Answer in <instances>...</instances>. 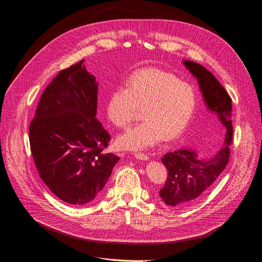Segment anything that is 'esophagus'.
<instances>
[{
	"label": "esophagus",
	"instance_id": "1",
	"mask_svg": "<svg viewBox=\"0 0 262 262\" xmlns=\"http://www.w3.org/2000/svg\"><path fill=\"white\" fill-rule=\"evenodd\" d=\"M134 155H135L136 158H138V159H140V160H147V159L149 158V156H148L147 154L142 153V152H136Z\"/></svg>",
	"mask_w": 262,
	"mask_h": 262
}]
</instances>
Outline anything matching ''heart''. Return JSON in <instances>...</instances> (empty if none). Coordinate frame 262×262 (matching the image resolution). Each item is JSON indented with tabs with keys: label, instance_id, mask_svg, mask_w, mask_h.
I'll list each match as a JSON object with an SVG mask.
<instances>
[{
	"label": "heart",
	"instance_id": "1",
	"mask_svg": "<svg viewBox=\"0 0 262 262\" xmlns=\"http://www.w3.org/2000/svg\"><path fill=\"white\" fill-rule=\"evenodd\" d=\"M198 104L193 86L158 69H145L130 75L125 87L115 89L106 103L107 118L126 128L143 108V121L118 137L125 150H142L178 138L188 126Z\"/></svg>",
	"mask_w": 262,
	"mask_h": 262
}]
</instances>
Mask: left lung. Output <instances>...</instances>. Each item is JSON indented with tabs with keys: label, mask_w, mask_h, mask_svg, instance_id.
Wrapping results in <instances>:
<instances>
[{
	"label": "left lung",
	"mask_w": 262,
	"mask_h": 262,
	"mask_svg": "<svg viewBox=\"0 0 262 262\" xmlns=\"http://www.w3.org/2000/svg\"><path fill=\"white\" fill-rule=\"evenodd\" d=\"M183 63L198 79L206 105L218 115L225 127V138L216 155L209 159L200 158L190 149H179L163 155L161 161L167 169V178L159 196L164 204L176 209L194 204L220 176L229 161L233 134L231 98L224 87L202 64L191 60H184Z\"/></svg>",
	"instance_id": "8db88e82"
}]
</instances>
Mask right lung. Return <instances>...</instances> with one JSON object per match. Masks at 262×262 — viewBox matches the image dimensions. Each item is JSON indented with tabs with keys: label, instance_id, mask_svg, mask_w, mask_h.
I'll return each mask as SVG.
<instances>
[{
	"label": "right lung",
	"instance_id": "right-lung-1",
	"mask_svg": "<svg viewBox=\"0 0 262 262\" xmlns=\"http://www.w3.org/2000/svg\"><path fill=\"white\" fill-rule=\"evenodd\" d=\"M83 62L61 70L48 84L29 128L40 178L71 205L95 200L119 160L105 152L110 135L96 118L99 85Z\"/></svg>",
	"mask_w": 262,
	"mask_h": 262
}]
</instances>
